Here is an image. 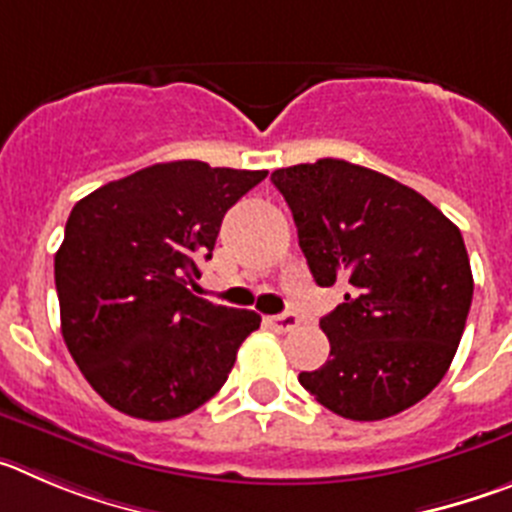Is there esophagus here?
Segmentation results:
<instances>
[{"instance_id":"34e87169","label":"esophagus","mask_w":512,"mask_h":512,"mask_svg":"<svg viewBox=\"0 0 512 512\" xmlns=\"http://www.w3.org/2000/svg\"><path fill=\"white\" fill-rule=\"evenodd\" d=\"M267 324L273 326L275 331H290L298 326L296 313H280V316H267Z\"/></svg>"}]
</instances>
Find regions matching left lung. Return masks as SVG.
<instances>
[{
    "label": "left lung",
    "mask_w": 512,
    "mask_h": 512,
    "mask_svg": "<svg viewBox=\"0 0 512 512\" xmlns=\"http://www.w3.org/2000/svg\"><path fill=\"white\" fill-rule=\"evenodd\" d=\"M298 245L321 288L349 283L319 321L329 359L298 382L352 421H382L426 398L457 354L472 267L457 224L377 170L324 158L275 170Z\"/></svg>",
    "instance_id": "8db88e82"
}]
</instances>
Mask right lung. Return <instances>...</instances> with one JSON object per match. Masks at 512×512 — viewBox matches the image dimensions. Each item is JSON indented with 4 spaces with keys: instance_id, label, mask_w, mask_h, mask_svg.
Returning <instances> with one entry per match:
<instances>
[{
    "instance_id": "right-lung-1",
    "label": "right lung",
    "mask_w": 512,
    "mask_h": 512,
    "mask_svg": "<svg viewBox=\"0 0 512 512\" xmlns=\"http://www.w3.org/2000/svg\"><path fill=\"white\" fill-rule=\"evenodd\" d=\"M267 170L173 160L96 188L55 252L61 331L78 370L119 413L170 421L227 382L260 316L193 296L222 219Z\"/></svg>"
}]
</instances>
